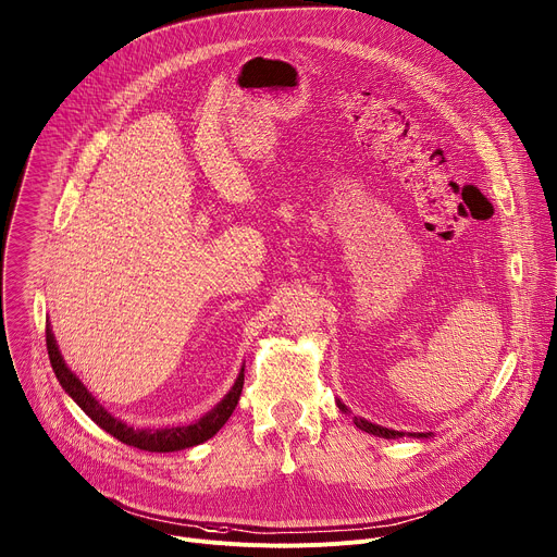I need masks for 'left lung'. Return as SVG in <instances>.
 I'll return each mask as SVG.
<instances>
[{"instance_id":"obj_1","label":"left lung","mask_w":557,"mask_h":557,"mask_svg":"<svg viewBox=\"0 0 557 557\" xmlns=\"http://www.w3.org/2000/svg\"><path fill=\"white\" fill-rule=\"evenodd\" d=\"M338 407L343 412H349L347 407H345V403H341L338 400ZM354 423H356V428L358 430H362V432H369V434H374V436H383V438H400V436H405V432H398V430H389V428H383V425H376V423H369V421H364V419H360V417H354ZM432 432H407V436H417V438H423V436H430Z\"/></svg>"}]
</instances>
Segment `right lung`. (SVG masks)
Here are the masks:
<instances>
[{"mask_svg": "<svg viewBox=\"0 0 557 557\" xmlns=\"http://www.w3.org/2000/svg\"><path fill=\"white\" fill-rule=\"evenodd\" d=\"M47 351H49L51 367H53V372H55L62 389L81 405V410L111 436H116L119 441L127 443V446H134L138 450H147V453H176V450L199 446V443L214 436L231 419L233 410L237 407V400L242 396V387H244V369H242L231 392L199 421H195L190 425L159 428V430L157 428H134V425L123 423L114 414H109L104 407L91 396V392L83 385V381L66 367V362L55 345L51 324H47Z\"/></svg>", "mask_w": 557, "mask_h": 557, "instance_id": "1", "label": "right lung"}]
</instances>
